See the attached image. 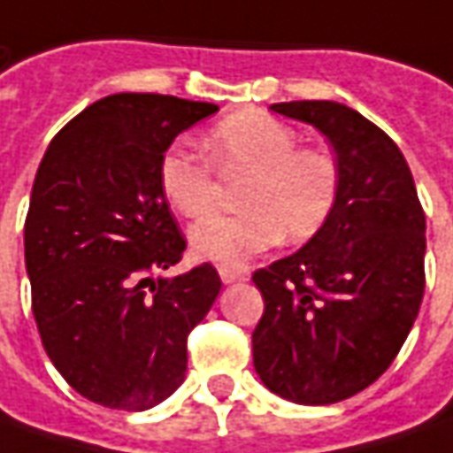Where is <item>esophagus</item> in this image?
<instances>
[{
    "instance_id": "esophagus-1",
    "label": "esophagus",
    "mask_w": 453,
    "mask_h": 453,
    "mask_svg": "<svg viewBox=\"0 0 453 453\" xmlns=\"http://www.w3.org/2000/svg\"><path fill=\"white\" fill-rule=\"evenodd\" d=\"M218 275H220V280H223L226 285L248 280V273H245V270H233V267H220V270H218Z\"/></svg>"
}]
</instances>
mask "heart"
Here are the masks:
<instances>
[{
	"label": "heart",
	"mask_w": 453,
	"mask_h": 453,
	"mask_svg": "<svg viewBox=\"0 0 453 453\" xmlns=\"http://www.w3.org/2000/svg\"><path fill=\"white\" fill-rule=\"evenodd\" d=\"M223 175L248 173L238 193L242 211L211 215L190 230V252L223 267L245 265L288 235L303 242L317 235L337 208L340 168L330 153L300 149L297 134L265 111H238L205 138ZM165 203L186 218H201L218 201L215 173L180 146L158 161Z\"/></svg>",
	"instance_id": "obj_1"
}]
</instances>
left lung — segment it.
Wrapping results in <instances>:
<instances>
[{
	"label": "left lung",
	"instance_id": "left-lung-1",
	"mask_svg": "<svg viewBox=\"0 0 453 453\" xmlns=\"http://www.w3.org/2000/svg\"><path fill=\"white\" fill-rule=\"evenodd\" d=\"M270 109L330 141L340 198L300 250L252 275L265 300L252 365L288 402L334 404L380 380L419 315L426 218L402 150L362 113L337 101Z\"/></svg>",
	"mask_w": 453,
	"mask_h": 453
}]
</instances>
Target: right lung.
Returning <instances> with one entry per match:
<instances>
[{
	"mask_svg": "<svg viewBox=\"0 0 453 453\" xmlns=\"http://www.w3.org/2000/svg\"><path fill=\"white\" fill-rule=\"evenodd\" d=\"M215 111L113 94L66 123L36 171L24 223L34 319L61 377L101 407L143 411L173 395L186 380L188 332L220 292L208 263L153 280L186 250L158 161Z\"/></svg>",
	"mask_w": 453,
	"mask_h": 453,
	"instance_id": "add662e5",
	"label": "right lung"
}]
</instances>
